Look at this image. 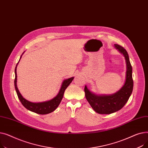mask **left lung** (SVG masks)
<instances>
[{
	"instance_id": "left-lung-1",
	"label": "left lung",
	"mask_w": 148,
	"mask_h": 148,
	"mask_svg": "<svg viewBox=\"0 0 148 148\" xmlns=\"http://www.w3.org/2000/svg\"><path fill=\"white\" fill-rule=\"evenodd\" d=\"M114 46L123 54L126 60V80L122 88L113 95L98 96L92 94L86 86L84 87L85 97L86 99L93 109L99 114H110L121 110L128 101L133 89L132 66L128 54L127 50L121 45L114 44Z\"/></svg>"
}]
</instances>
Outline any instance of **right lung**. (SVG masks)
<instances>
[{
  "label": "right lung",
  "mask_w": 148,
  "mask_h": 148,
  "mask_svg": "<svg viewBox=\"0 0 148 148\" xmlns=\"http://www.w3.org/2000/svg\"><path fill=\"white\" fill-rule=\"evenodd\" d=\"M16 69H17V66H15V68L14 85H15V90H16L17 94L20 101V102L21 103L23 106L25 108H26L27 110L40 114H46L51 113L52 112L56 110V108L59 106L62 98H63L65 89L74 79V77H71V78L65 80L63 82V83H62V86L60 88V89L58 93V94L53 99L50 101H45L43 103H31L29 101L26 100L25 98H23L20 93L17 86Z\"/></svg>",
  "instance_id": "obj_1"
}]
</instances>
